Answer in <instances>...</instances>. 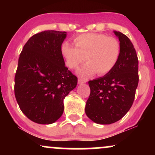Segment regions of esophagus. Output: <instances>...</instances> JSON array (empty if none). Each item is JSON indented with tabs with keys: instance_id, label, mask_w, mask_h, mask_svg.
Segmentation results:
<instances>
[{
	"instance_id": "obj_1",
	"label": "esophagus",
	"mask_w": 155,
	"mask_h": 155,
	"mask_svg": "<svg viewBox=\"0 0 155 155\" xmlns=\"http://www.w3.org/2000/svg\"><path fill=\"white\" fill-rule=\"evenodd\" d=\"M87 82L86 80H83V79H81V78H79L78 79V84H82V83H86V82Z\"/></svg>"
}]
</instances>
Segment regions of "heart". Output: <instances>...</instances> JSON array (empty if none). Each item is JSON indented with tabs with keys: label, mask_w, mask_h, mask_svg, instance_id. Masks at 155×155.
Returning <instances> with one entry per match:
<instances>
[{
	"label": "heart",
	"mask_w": 155,
	"mask_h": 155,
	"mask_svg": "<svg viewBox=\"0 0 155 155\" xmlns=\"http://www.w3.org/2000/svg\"><path fill=\"white\" fill-rule=\"evenodd\" d=\"M74 46L63 42L61 52L68 67L75 69L84 61H87L78 70L82 77H90L96 73L99 75L109 73L117 64L120 56V45L115 37L103 34L86 33L73 39Z\"/></svg>",
	"instance_id": "1"
}]
</instances>
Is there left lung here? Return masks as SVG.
<instances>
[{
  "mask_svg": "<svg viewBox=\"0 0 155 155\" xmlns=\"http://www.w3.org/2000/svg\"><path fill=\"white\" fill-rule=\"evenodd\" d=\"M114 32L121 51L117 64L107 75L88 82L90 94L85 113L99 124H114L126 115L133 105L139 81L138 59L133 44L126 35Z\"/></svg>",
  "mask_w": 155,
  "mask_h": 155,
  "instance_id": "obj_1",
  "label": "left lung"
}]
</instances>
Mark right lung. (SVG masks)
<instances>
[{"instance_id":"obj_1","label":"right lung","mask_w":155,"mask_h":155,"mask_svg":"<svg viewBox=\"0 0 155 155\" xmlns=\"http://www.w3.org/2000/svg\"><path fill=\"white\" fill-rule=\"evenodd\" d=\"M65 37V31L36 34L19 57L15 95L22 113L37 124L56 122L63 113V99L78 84V78L65 66L61 52Z\"/></svg>"}]
</instances>
